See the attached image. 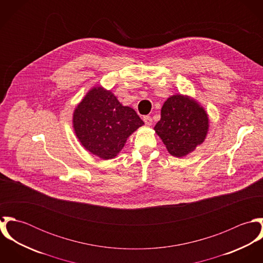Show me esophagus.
I'll use <instances>...</instances> for the list:
<instances>
[{"instance_id":"34e87169","label":"esophagus","mask_w":263,"mask_h":263,"mask_svg":"<svg viewBox=\"0 0 263 263\" xmlns=\"http://www.w3.org/2000/svg\"><path fill=\"white\" fill-rule=\"evenodd\" d=\"M143 120L145 121V123H146L148 126H150V125H152V123H153V119H152V117L149 116V115L144 116V117H143Z\"/></svg>"}]
</instances>
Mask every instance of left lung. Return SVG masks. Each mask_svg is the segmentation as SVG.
Here are the masks:
<instances>
[{
  "label": "left lung",
  "instance_id": "left-lung-1",
  "mask_svg": "<svg viewBox=\"0 0 263 263\" xmlns=\"http://www.w3.org/2000/svg\"><path fill=\"white\" fill-rule=\"evenodd\" d=\"M209 126L204 108L190 96L176 94L164 102L154 129L169 154L181 158L203 143Z\"/></svg>",
  "mask_w": 263,
  "mask_h": 263
}]
</instances>
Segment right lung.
<instances>
[{"label":"right lung","mask_w":263,"mask_h":263,"mask_svg":"<svg viewBox=\"0 0 263 263\" xmlns=\"http://www.w3.org/2000/svg\"><path fill=\"white\" fill-rule=\"evenodd\" d=\"M144 121L123 106L110 90L102 86L88 91L73 113V127L81 145L91 154L109 160L118 155L127 138Z\"/></svg>","instance_id":"obj_1"}]
</instances>
